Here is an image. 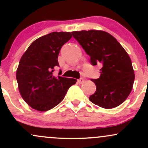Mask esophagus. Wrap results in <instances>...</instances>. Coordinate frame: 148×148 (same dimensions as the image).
Returning a JSON list of instances; mask_svg holds the SVG:
<instances>
[{
  "mask_svg": "<svg viewBox=\"0 0 148 148\" xmlns=\"http://www.w3.org/2000/svg\"><path fill=\"white\" fill-rule=\"evenodd\" d=\"M78 83H79V84H84V79H83V78H81V79H78Z\"/></svg>",
  "mask_w": 148,
  "mask_h": 148,
  "instance_id": "esophagus-1",
  "label": "esophagus"
}]
</instances>
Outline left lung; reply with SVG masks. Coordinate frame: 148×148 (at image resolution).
<instances>
[{"label": "left lung", "mask_w": 148, "mask_h": 148, "mask_svg": "<svg viewBox=\"0 0 148 148\" xmlns=\"http://www.w3.org/2000/svg\"><path fill=\"white\" fill-rule=\"evenodd\" d=\"M92 65L101 63L99 79H91L96 91L90 96L91 102L104 108L117 107L130 95L135 79L128 53L114 37L102 30L72 32Z\"/></svg>", "instance_id": "8db88e82"}]
</instances>
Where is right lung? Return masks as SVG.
<instances>
[{"label":"right lung","instance_id":"add662e5","mask_svg":"<svg viewBox=\"0 0 148 148\" xmlns=\"http://www.w3.org/2000/svg\"><path fill=\"white\" fill-rule=\"evenodd\" d=\"M69 32H53L35 40L22 56L16 77L23 100L37 111H47L64 99L76 79L54 76L59 66L58 57L62 47L72 37Z\"/></svg>","mask_w":148,"mask_h":148}]
</instances>
